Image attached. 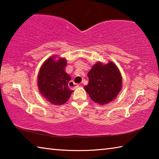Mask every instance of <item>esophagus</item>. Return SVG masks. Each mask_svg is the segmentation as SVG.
I'll list each match as a JSON object with an SVG mask.
<instances>
[{
  "instance_id": "esophagus-1",
  "label": "esophagus",
  "mask_w": 159,
  "mask_h": 159,
  "mask_svg": "<svg viewBox=\"0 0 159 159\" xmlns=\"http://www.w3.org/2000/svg\"><path fill=\"white\" fill-rule=\"evenodd\" d=\"M69 88H71V89H76V88H78L79 86V85L76 84V83H75L73 80H71V81H69Z\"/></svg>"
}]
</instances>
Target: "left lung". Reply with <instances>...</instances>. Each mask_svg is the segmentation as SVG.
<instances>
[{
  "label": "left lung",
  "mask_w": 159,
  "mask_h": 159,
  "mask_svg": "<svg viewBox=\"0 0 159 159\" xmlns=\"http://www.w3.org/2000/svg\"><path fill=\"white\" fill-rule=\"evenodd\" d=\"M88 84L84 89L96 103L104 105L109 103L121 90L122 77L113 62L102 64L98 62L88 72Z\"/></svg>",
  "instance_id": "8db88e82"
}]
</instances>
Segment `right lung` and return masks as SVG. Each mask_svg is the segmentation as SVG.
I'll return each mask as SVG.
<instances>
[{
	"label": "right lung",
	"instance_id": "1",
	"mask_svg": "<svg viewBox=\"0 0 159 159\" xmlns=\"http://www.w3.org/2000/svg\"><path fill=\"white\" fill-rule=\"evenodd\" d=\"M53 58L48 59L40 69L38 86L51 104L61 105L68 101L74 90L69 88L71 77L64 71L66 61L64 59L55 61Z\"/></svg>",
	"mask_w": 159,
	"mask_h": 159
}]
</instances>
